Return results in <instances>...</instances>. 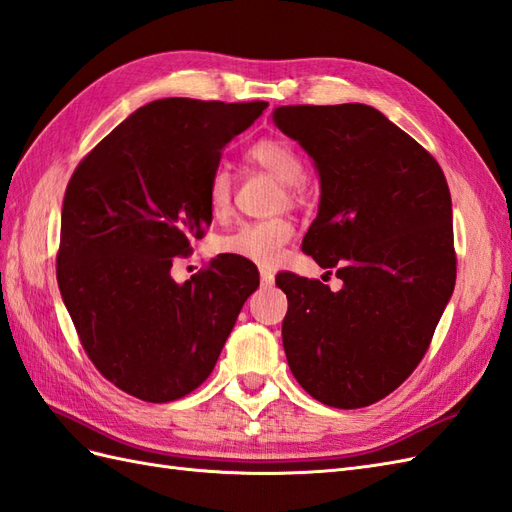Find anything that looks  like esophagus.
Wrapping results in <instances>:
<instances>
[{
  "mask_svg": "<svg viewBox=\"0 0 512 512\" xmlns=\"http://www.w3.org/2000/svg\"><path fill=\"white\" fill-rule=\"evenodd\" d=\"M259 277H261V287H270L274 283V274L268 268H261L259 270Z\"/></svg>",
  "mask_w": 512,
  "mask_h": 512,
  "instance_id": "obj_1",
  "label": "esophagus"
}]
</instances>
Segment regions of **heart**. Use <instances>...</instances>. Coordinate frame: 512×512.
Returning a JSON list of instances; mask_svg holds the SVG:
<instances>
[{
  "instance_id": "heart-1",
  "label": "heart",
  "mask_w": 512,
  "mask_h": 512,
  "mask_svg": "<svg viewBox=\"0 0 512 512\" xmlns=\"http://www.w3.org/2000/svg\"><path fill=\"white\" fill-rule=\"evenodd\" d=\"M246 160L264 173L281 181L285 201L290 205L305 203V162L294 144L285 138H261L246 151ZM233 199V177L227 168H216L207 183V207L214 216H225ZM294 227L285 218L244 222L238 229L222 235L218 251L257 266L277 264L281 248L292 240Z\"/></svg>"
}]
</instances>
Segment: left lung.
Instances as JSON below:
<instances>
[{
  "mask_svg": "<svg viewBox=\"0 0 512 512\" xmlns=\"http://www.w3.org/2000/svg\"><path fill=\"white\" fill-rule=\"evenodd\" d=\"M272 121L320 173L303 251L344 281L331 292L294 272L277 277L285 357L311 398L361 409L413 374L452 296L448 181L422 144L363 103L281 106Z\"/></svg>",
  "mask_w": 512,
  "mask_h": 512,
  "instance_id": "8db88e82",
  "label": "left lung"
}]
</instances>
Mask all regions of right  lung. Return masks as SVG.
<instances>
[{
    "label": "right lung",
    "instance_id": "right-lung-1",
    "mask_svg": "<svg viewBox=\"0 0 512 512\" xmlns=\"http://www.w3.org/2000/svg\"><path fill=\"white\" fill-rule=\"evenodd\" d=\"M268 108L151 101L84 155L62 203L56 277L88 359L144 402H173L212 374L257 268L216 257L183 285L175 257L212 222L207 183L222 149Z\"/></svg>",
    "mask_w": 512,
    "mask_h": 512
}]
</instances>
